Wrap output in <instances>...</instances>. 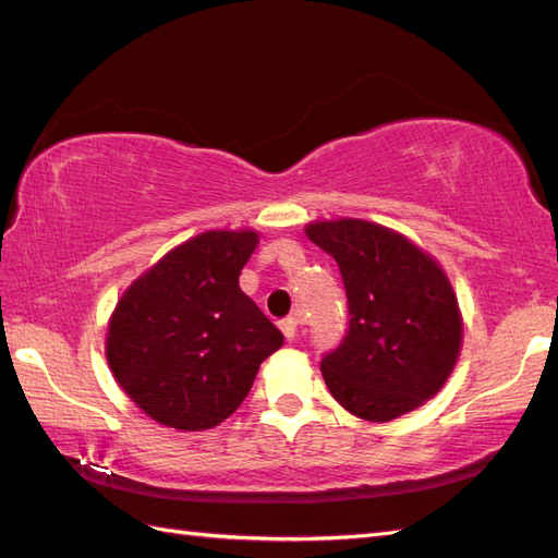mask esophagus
Returning <instances> with one entry per match:
<instances>
[{
    "mask_svg": "<svg viewBox=\"0 0 558 558\" xmlns=\"http://www.w3.org/2000/svg\"><path fill=\"white\" fill-rule=\"evenodd\" d=\"M298 326H300V322L294 319V316H290V319L280 322V331H282V336L288 338V341H292V338L298 336Z\"/></svg>",
    "mask_w": 558,
    "mask_h": 558,
    "instance_id": "esophagus-1",
    "label": "esophagus"
}]
</instances>
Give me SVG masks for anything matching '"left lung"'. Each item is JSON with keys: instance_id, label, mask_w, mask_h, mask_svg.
I'll list each match as a JSON object with an SVG mask.
<instances>
[{"instance_id": "8db88e82", "label": "left lung", "mask_w": 558, "mask_h": 558, "mask_svg": "<svg viewBox=\"0 0 558 558\" xmlns=\"http://www.w3.org/2000/svg\"><path fill=\"white\" fill-rule=\"evenodd\" d=\"M304 232L333 256L348 298V331L322 360L333 399L385 423L438 395L460 355L462 316L435 258L365 220L312 222Z\"/></svg>"}]
</instances>
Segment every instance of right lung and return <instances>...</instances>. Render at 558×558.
Instances as JSON below:
<instances>
[{"mask_svg":"<svg viewBox=\"0 0 558 558\" xmlns=\"http://www.w3.org/2000/svg\"><path fill=\"white\" fill-rule=\"evenodd\" d=\"M258 234L203 232L130 286L108 322L106 357L137 407L177 430L232 416L282 333L239 288Z\"/></svg>","mask_w":558,"mask_h":558,"instance_id":"add662e5","label":"right lung"}]
</instances>
